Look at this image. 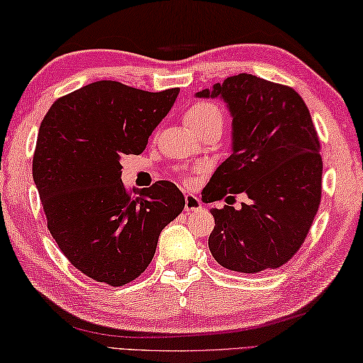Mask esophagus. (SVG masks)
<instances>
[{
  "label": "esophagus",
  "mask_w": 363,
  "mask_h": 363,
  "mask_svg": "<svg viewBox=\"0 0 363 363\" xmlns=\"http://www.w3.org/2000/svg\"><path fill=\"white\" fill-rule=\"evenodd\" d=\"M185 209L188 212L191 211H203V204H201V199L198 196H194L191 193L185 194Z\"/></svg>",
  "instance_id": "1"
}]
</instances>
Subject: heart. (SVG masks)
Listing matches in <instances>:
<instances>
[{
	"instance_id": "obj_1",
	"label": "heart",
	"mask_w": 363,
	"mask_h": 363,
	"mask_svg": "<svg viewBox=\"0 0 363 363\" xmlns=\"http://www.w3.org/2000/svg\"><path fill=\"white\" fill-rule=\"evenodd\" d=\"M222 122V112L216 104L207 103V101H199L194 103L191 108L186 111L185 114V123L193 130H198L199 127H204L211 122Z\"/></svg>"
}]
</instances>
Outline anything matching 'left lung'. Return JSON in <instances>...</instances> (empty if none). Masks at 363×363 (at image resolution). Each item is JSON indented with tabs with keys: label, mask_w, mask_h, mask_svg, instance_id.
I'll list each match as a JSON object with an SVG mask.
<instances>
[{
	"label": "left lung",
	"mask_w": 363,
	"mask_h": 363,
	"mask_svg": "<svg viewBox=\"0 0 363 363\" xmlns=\"http://www.w3.org/2000/svg\"><path fill=\"white\" fill-rule=\"evenodd\" d=\"M196 98H220L231 116V154L203 201L247 196L241 209H211L213 259L241 273L278 269L302 246L322 198L323 162L311 112L293 88L251 74L228 77Z\"/></svg>",
	"instance_id": "left-lung-1"
}]
</instances>
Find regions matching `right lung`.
Wrapping results in <instances>:
<instances>
[{
	"label": "right lung",
	"instance_id": "right-lung-1",
	"mask_svg": "<svg viewBox=\"0 0 363 363\" xmlns=\"http://www.w3.org/2000/svg\"><path fill=\"white\" fill-rule=\"evenodd\" d=\"M180 88L151 93L101 80L59 98L40 125L33 182L59 249L93 280L123 286L151 264L185 196L172 182L128 193L123 154H141Z\"/></svg>",
	"mask_w": 363,
	"mask_h": 363
}]
</instances>
